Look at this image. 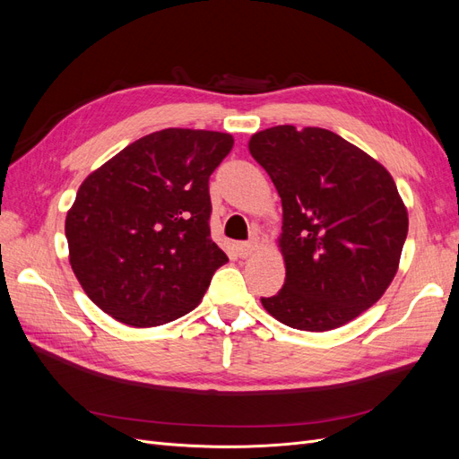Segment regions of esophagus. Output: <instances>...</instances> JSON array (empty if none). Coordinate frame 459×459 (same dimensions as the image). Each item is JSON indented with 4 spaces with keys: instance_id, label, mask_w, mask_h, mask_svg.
Returning a JSON list of instances; mask_svg holds the SVG:
<instances>
[{
    "instance_id": "esophagus-1",
    "label": "esophagus",
    "mask_w": 459,
    "mask_h": 459,
    "mask_svg": "<svg viewBox=\"0 0 459 459\" xmlns=\"http://www.w3.org/2000/svg\"><path fill=\"white\" fill-rule=\"evenodd\" d=\"M258 248V243L256 241H248V243H238L235 245V253H238L241 258H247L251 256L255 251Z\"/></svg>"
}]
</instances>
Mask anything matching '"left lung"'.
I'll return each mask as SVG.
<instances>
[{
	"label": "left lung",
	"mask_w": 459,
	"mask_h": 459,
	"mask_svg": "<svg viewBox=\"0 0 459 459\" xmlns=\"http://www.w3.org/2000/svg\"><path fill=\"white\" fill-rule=\"evenodd\" d=\"M248 151L280 193L285 283L262 307L300 331H331L377 302L394 280L408 211L393 176L324 128L273 126Z\"/></svg>",
	"instance_id": "1"
}]
</instances>
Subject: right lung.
Instances as JSON below:
<instances>
[{
	"label": "right lung",
	"instance_id": "add662e5",
	"mask_svg": "<svg viewBox=\"0 0 459 459\" xmlns=\"http://www.w3.org/2000/svg\"><path fill=\"white\" fill-rule=\"evenodd\" d=\"M231 147L230 134L166 128L82 182L65 221L68 260L105 314L155 327L201 302L228 262L211 239L208 178Z\"/></svg>",
	"mask_w": 459,
	"mask_h": 459
}]
</instances>
